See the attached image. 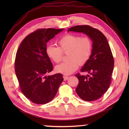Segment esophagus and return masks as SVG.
<instances>
[{"instance_id": "esophagus-1", "label": "esophagus", "mask_w": 129, "mask_h": 129, "mask_svg": "<svg viewBox=\"0 0 129 129\" xmlns=\"http://www.w3.org/2000/svg\"><path fill=\"white\" fill-rule=\"evenodd\" d=\"M63 78H64V81H67L69 77H68V76H63Z\"/></svg>"}]
</instances>
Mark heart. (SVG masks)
<instances>
[{
	"label": "heart",
	"mask_w": 129,
	"mask_h": 129,
	"mask_svg": "<svg viewBox=\"0 0 129 129\" xmlns=\"http://www.w3.org/2000/svg\"><path fill=\"white\" fill-rule=\"evenodd\" d=\"M59 47L49 45L45 48L47 56L56 63L61 61L63 53L68 54V61L55 67L56 72L69 75L78 69L79 64L84 65L90 59L93 51V43L88 36L68 34L58 41Z\"/></svg>",
	"instance_id": "obj_1"
}]
</instances>
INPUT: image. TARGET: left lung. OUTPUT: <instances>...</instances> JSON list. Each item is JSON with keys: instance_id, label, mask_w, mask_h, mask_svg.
Returning a JSON list of instances; mask_svg holds the SVG:
<instances>
[{"instance_id": "left-lung-1", "label": "left lung", "mask_w": 129, "mask_h": 129, "mask_svg": "<svg viewBox=\"0 0 129 129\" xmlns=\"http://www.w3.org/2000/svg\"><path fill=\"white\" fill-rule=\"evenodd\" d=\"M68 31L82 32L93 41V51L90 59L81 69L89 75L76 76L79 81L76 93L80 99L92 101L101 97L110 86L114 68V58L108 41L99 29L88 25H76Z\"/></svg>"}]
</instances>
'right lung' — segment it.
<instances>
[{"label":"right lung","mask_w":129,"mask_h":129,"mask_svg":"<svg viewBox=\"0 0 129 129\" xmlns=\"http://www.w3.org/2000/svg\"><path fill=\"white\" fill-rule=\"evenodd\" d=\"M64 29L42 28L28 35L17 51L15 71L21 92L36 104H45L55 97L62 75L48 76L53 65L45 52L47 42Z\"/></svg>","instance_id":"add662e5"}]
</instances>
